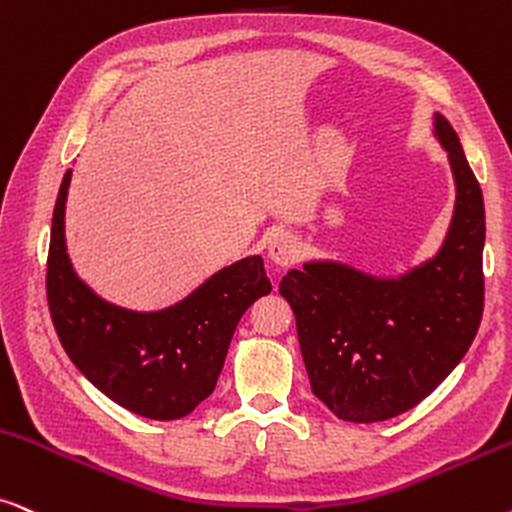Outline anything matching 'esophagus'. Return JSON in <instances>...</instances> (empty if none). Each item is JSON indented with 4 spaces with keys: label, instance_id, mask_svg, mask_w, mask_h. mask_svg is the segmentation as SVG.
<instances>
[{
    "label": "esophagus",
    "instance_id": "esophagus-1",
    "mask_svg": "<svg viewBox=\"0 0 512 512\" xmlns=\"http://www.w3.org/2000/svg\"><path fill=\"white\" fill-rule=\"evenodd\" d=\"M298 254H301V251H298V242L294 235H289V232H277V235H272V240L268 244V256L272 263L280 265V268H287V265L296 263Z\"/></svg>",
    "mask_w": 512,
    "mask_h": 512
}]
</instances>
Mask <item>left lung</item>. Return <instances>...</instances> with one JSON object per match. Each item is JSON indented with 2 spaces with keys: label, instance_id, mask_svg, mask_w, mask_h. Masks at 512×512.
<instances>
[{
  "label": "left lung",
  "instance_id": "left-lung-1",
  "mask_svg": "<svg viewBox=\"0 0 512 512\" xmlns=\"http://www.w3.org/2000/svg\"><path fill=\"white\" fill-rule=\"evenodd\" d=\"M433 129L456 185L440 251L397 277L308 261L280 282L313 393L343 421H388L416 407L463 360L480 327L482 190L447 117L435 112Z\"/></svg>",
  "mask_w": 512,
  "mask_h": 512
}]
</instances>
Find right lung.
<instances>
[{
    "label": "right lung",
    "mask_w": 512,
    "mask_h": 512,
    "mask_svg": "<svg viewBox=\"0 0 512 512\" xmlns=\"http://www.w3.org/2000/svg\"><path fill=\"white\" fill-rule=\"evenodd\" d=\"M65 171L51 221L46 298L56 334L75 367L119 407L155 421L188 416L214 393L232 334L247 308L270 294L263 258L225 265L169 308H119L84 284L65 247Z\"/></svg>",
    "instance_id": "right-lung-1"
}]
</instances>
